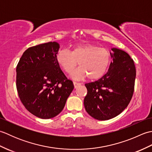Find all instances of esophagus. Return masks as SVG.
<instances>
[{
	"label": "esophagus",
	"instance_id": "obj_1",
	"mask_svg": "<svg viewBox=\"0 0 152 152\" xmlns=\"http://www.w3.org/2000/svg\"><path fill=\"white\" fill-rule=\"evenodd\" d=\"M73 84L74 86V88H77L78 86L81 85V83H78V82H73Z\"/></svg>",
	"mask_w": 152,
	"mask_h": 152
}]
</instances>
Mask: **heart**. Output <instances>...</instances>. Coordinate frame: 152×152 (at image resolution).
<instances>
[{
  "mask_svg": "<svg viewBox=\"0 0 152 152\" xmlns=\"http://www.w3.org/2000/svg\"><path fill=\"white\" fill-rule=\"evenodd\" d=\"M59 65L67 73H70L79 61L78 69L71 74L74 79H82L88 76L90 80H96L104 75L111 62V53L104 48L97 45L83 44L76 45L71 52L61 50L56 56Z\"/></svg>",
  "mask_w": 152,
  "mask_h": 152,
  "instance_id": "heart-1",
  "label": "heart"
}]
</instances>
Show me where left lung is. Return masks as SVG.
<instances>
[{
	"instance_id": "left-lung-1",
	"label": "left lung",
	"mask_w": 152,
	"mask_h": 152,
	"mask_svg": "<svg viewBox=\"0 0 152 152\" xmlns=\"http://www.w3.org/2000/svg\"><path fill=\"white\" fill-rule=\"evenodd\" d=\"M113 61L107 73L94 82L86 83L83 104L88 114L98 120L115 118L129 104L134 89L136 69L125 51L112 48Z\"/></svg>"
}]
</instances>
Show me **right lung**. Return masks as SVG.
Masks as SVG:
<instances>
[{
	"mask_svg": "<svg viewBox=\"0 0 152 152\" xmlns=\"http://www.w3.org/2000/svg\"><path fill=\"white\" fill-rule=\"evenodd\" d=\"M59 49L56 42L31 47L16 68L19 97L28 112L42 119L59 114L74 89L56 60Z\"/></svg>",
	"mask_w": 152,
	"mask_h": 152,
	"instance_id": "obj_1",
	"label": "right lung"
}]
</instances>
